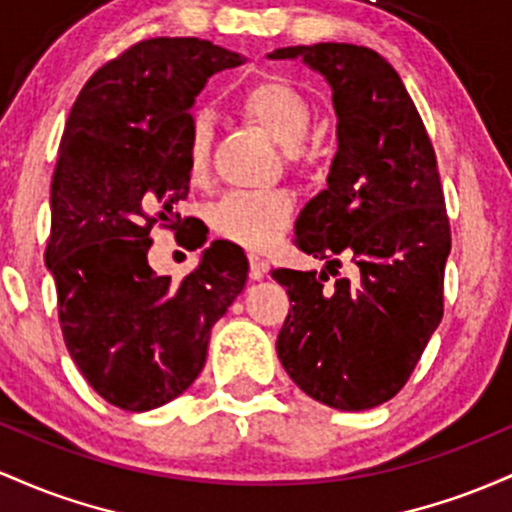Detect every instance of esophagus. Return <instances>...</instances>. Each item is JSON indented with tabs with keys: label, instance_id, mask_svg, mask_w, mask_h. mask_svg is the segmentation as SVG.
<instances>
[{
	"label": "esophagus",
	"instance_id": "34e87169",
	"mask_svg": "<svg viewBox=\"0 0 512 512\" xmlns=\"http://www.w3.org/2000/svg\"><path fill=\"white\" fill-rule=\"evenodd\" d=\"M268 273V261L261 254H249V275L251 280H261Z\"/></svg>",
	"mask_w": 512,
	"mask_h": 512
}]
</instances>
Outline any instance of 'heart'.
<instances>
[{
    "mask_svg": "<svg viewBox=\"0 0 512 512\" xmlns=\"http://www.w3.org/2000/svg\"><path fill=\"white\" fill-rule=\"evenodd\" d=\"M239 106L266 128L280 145L300 149L314 125V108L300 89L285 79H258L239 94ZM215 123L208 111H195L186 132V169L193 181L210 171ZM292 200L283 191H234L212 208V225L222 237L249 249H266L287 227Z\"/></svg>",
    "mask_w": 512,
    "mask_h": 512,
    "instance_id": "1",
    "label": "heart"
}]
</instances>
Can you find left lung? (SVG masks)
Instances as JSON below:
<instances>
[{
  "instance_id": "left-lung-1",
  "label": "left lung",
  "mask_w": 512,
  "mask_h": 512,
  "mask_svg": "<svg viewBox=\"0 0 512 512\" xmlns=\"http://www.w3.org/2000/svg\"><path fill=\"white\" fill-rule=\"evenodd\" d=\"M268 57H302L329 82L338 118L329 186L304 205L295 244L331 273L341 255L356 266L333 288L325 271H273L292 302L275 348L304 394L365 411L409 382L442 319L452 239L435 149L401 77L375 50L317 43Z\"/></svg>"
}]
</instances>
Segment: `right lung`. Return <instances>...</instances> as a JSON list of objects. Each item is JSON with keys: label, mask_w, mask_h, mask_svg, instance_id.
Segmentation results:
<instances>
[{"label": "right lung", "mask_w": 512, "mask_h": 512, "mask_svg": "<svg viewBox=\"0 0 512 512\" xmlns=\"http://www.w3.org/2000/svg\"><path fill=\"white\" fill-rule=\"evenodd\" d=\"M244 62L200 38H149L106 62L79 91L50 186L45 266L74 365L123 411H149L186 392L208 358L210 329L244 290L249 261L212 241L181 283L147 254L154 225L208 241L188 225L186 132L208 77Z\"/></svg>", "instance_id": "add662e5"}]
</instances>
